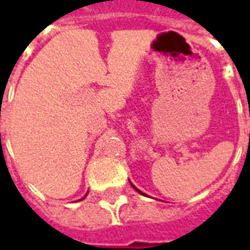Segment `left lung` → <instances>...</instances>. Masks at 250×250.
Instances as JSON below:
<instances>
[{
  "label": "left lung",
  "instance_id": "left-lung-1",
  "mask_svg": "<svg viewBox=\"0 0 250 250\" xmlns=\"http://www.w3.org/2000/svg\"><path fill=\"white\" fill-rule=\"evenodd\" d=\"M131 186H132V188H135V190H136V191H138V193H139V194H143V195H145V193H142V191H141V190H139V188H135V186H134V185H132V184H131Z\"/></svg>",
  "mask_w": 250,
  "mask_h": 250
}]
</instances>
